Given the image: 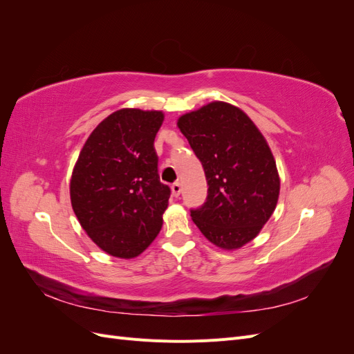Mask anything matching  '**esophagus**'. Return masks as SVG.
Returning a JSON list of instances; mask_svg holds the SVG:
<instances>
[{"instance_id": "1", "label": "esophagus", "mask_w": 354, "mask_h": 354, "mask_svg": "<svg viewBox=\"0 0 354 354\" xmlns=\"http://www.w3.org/2000/svg\"><path fill=\"white\" fill-rule=\"evenodd\" d=\"M171 192H173V195H174L176 198L180 195V192H181V185L178 183V181H176V183L171 185Z\"/></svg>"}]
</instances>
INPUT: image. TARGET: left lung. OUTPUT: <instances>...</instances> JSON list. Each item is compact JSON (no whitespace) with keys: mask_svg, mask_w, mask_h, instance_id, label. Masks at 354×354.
Listing matches in <instances>:
<instances>
[{"mask_svg":"<svg viewBox=\"0 0 354 354\" xmlns=\"http://www.w3.org/2000/svg\"><path fill=\"white\" fill-rule=\"evenodd\" d=\"M201 160L208 183L207 202L192 220L211 243L238 250L269 221L281 180L264 136L251 118L226 102H211L177 121Z\"/></svg>","mask_w":354,"mask_h":354,"instance_id":"obj_1","label":"left lung"}]
</instances>
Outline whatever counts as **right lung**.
<instances>
[{
    "label": "right lung",
    "instance_id": "right-lung-1",
    "mask_svg": "<svg viewBox=\"0 0 354 354\" xmlns=\"http://www.w3.org/2000/svg\"><path fill=\"white\" fill-rule=\"evenodd\" d=\"M160 111L120 109L94 128L71 178L75 216L100 250L134 259L162 227L171 190L160 183L153 142Z\"/></svg>",
    "mask_w": 354,
    "mask_h": 354
}]
</instances>
